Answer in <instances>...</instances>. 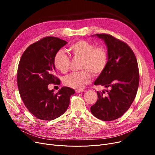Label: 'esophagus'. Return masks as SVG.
<instances>
[{"mask_svg":"<svg viewBox=\"0 0 155 155\" xmlns=\"http://www.w3.org/2000/svg\"><path fill=\"white\" fill-rule=\"evenodd\" d=\"M84 91V89H77L75 90V92L77 93H80V92H82Z\"/></svg>","mask_w":155,"mask_h":155,"instance_id":"1","label":"esophagus"}]
</instances>
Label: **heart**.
Masks as SVG:
<instances>
[{
  "label": "heart",
  "mask_w": 155,
  "mask_h": 155,
  "mask_svg": "<svg viewBox=\"0 0 155 155\" xmlns=\"http://www.w3.org/2000/svg\"><path fill=\"white\" fill-rule=\"evenodd\" d=\"M74 58L82 59L79 72H73L63 78V84L75 89H82L91 82V73L94 77L100 75L107 67L108 53L104 46H95L93 43L86 40H78L68 47ZM55 68L62 73L68 71L70 59L63 50L57 51L53 58Z\"/></svg>",
  "instance_id": "obj_1"
}]
</instances>
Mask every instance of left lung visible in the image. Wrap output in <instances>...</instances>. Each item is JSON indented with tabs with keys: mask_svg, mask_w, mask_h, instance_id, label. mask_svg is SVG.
Here are the masks:
<instances>
[{
	"mask_svg": "<svg viewBox=\"0 0 155 155\" xmlns=\"http://www.w3.org/2000/svg\"><path fill=\"white\" fill-rule=\"evenodd\" d=\"M107 46L108 63L95 85L109 88L97 92L98 100L91 107L97 118L111 121L123 116L133 102L140 82L136 56L125 42L108 34H96Z\"/></svg>",
	"mask_w": 155,
	"mask_h": 155,
	"instance_id": "8db88e82",
	"label": "left lung"
}]
</instances>
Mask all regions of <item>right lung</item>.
Masks as SVG:
<instances>
[{"label":"right lung","mask_w":155,"mask_h":155,"mask_svg":"<svg viewBox=\"0 0 155 155\" xmlns=\"http://www.w3.org/2000/svg\"><path fill=\"white\" fill-rule=\"evenodd\" d=\"M67 43L58 38L47 36L31 45L20 59L17 73L19 92L24 105L36 118L51 120L68 109L75 91L64 87L57 92L48 85H60L53 63L55 53Z\"/></svg>","instance_id":"add662e5"}]
</instances>
